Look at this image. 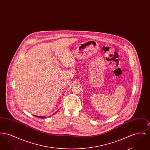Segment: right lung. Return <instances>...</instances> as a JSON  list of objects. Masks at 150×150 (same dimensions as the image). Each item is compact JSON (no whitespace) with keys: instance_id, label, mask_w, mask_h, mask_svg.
Masks as SVG:
<instances>
[{"instance_id":"right-lung-1","label":"right lung","mask_w":150,"mask_h":150,"mask_svg":"<svg viewBox=\"0 0 150 150\" xmlns=\"http://www.w3.org/2000/svg\"><path fill=\"white\" fill-rule=\"evenodd\" d=\"M34 116H35V115H34ZM35 116L38 117V118H40V119H44V118L45 117V116H36V115Z\"/></svg>"}]
</instances>
